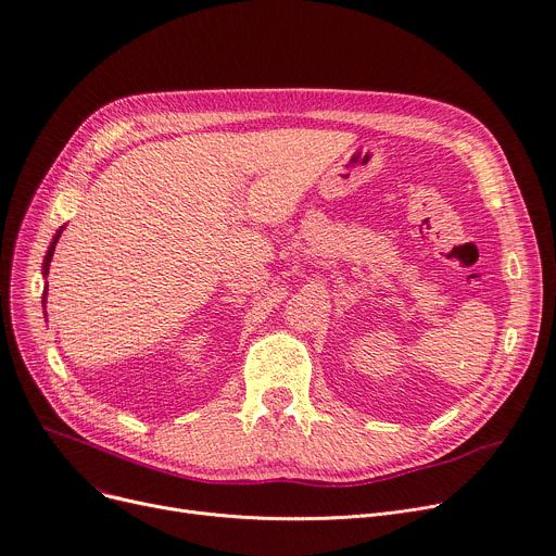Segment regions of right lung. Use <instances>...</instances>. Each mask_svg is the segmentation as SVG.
Listing matches in <instances>:
<instances>
[{"instance_id":"right-lung-1","label":"right lung","mask_w":556,"mask_h":556,"mask_svg":"<svg viewBox=\"0 0 556 556\" xmlns=\"http://www.w3.org/2000/svg\"><path fill=\"white\" fill-rule=\"evenodd\" d=\"M61 231H63V227L55 231V237H53V241H51V245H49V250H47V256H45V263H42V275H45V277L49 275V263H51V256H53L55 243H58V239H61ZM42 302H47V288H45V300H42Z\"/></svg>"}]
</instances>
